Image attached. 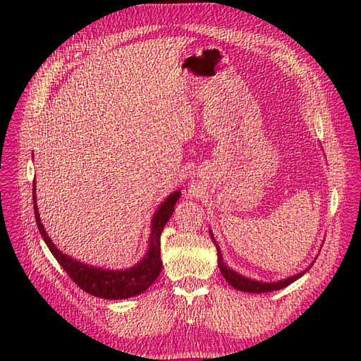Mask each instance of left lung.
I'll return each mask as SVG.
<instances>
[{
    "instance_id": "8db88e82",
    "label": "left lung",
    "mask_w": 361,
    "mask_h": 361,
    "mask_svg": "<svg viewBox=\"0 0 361 361\" xmlns=\"http://www.w3.org/2000/svg\"><path fill=\"white\" fill-rule=\"evenodd\" d=\"M211 233V238L214 241V245L216 248V255H218V268H220L221 274L224 277V280L231 285L232 288L238 289V290H243V292H250V293H265V292H272V290H279V289H283L289 286L290 283H293L295 280H298L300 277H302L305 272H307L310 269V267L314 264V260L312 262V264L302 269L301 272H298V274L295 276H290L288 279H280L277 281H262V280H255V279H250V277H245L243 274H239V272L233 271L231 267L226 265V262H223V255H221V250H220V245L216 244V241L214 239V235H212V231H209Z\"/></svg>"
}]
</instances>
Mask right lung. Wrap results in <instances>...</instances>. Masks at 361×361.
I'll list each match as a JSON object with an SVG mask.
<instances>
[{"mask_svg": "<svg viewBox=\"0 0 361 361\" xmlns=\"http://www.w3.org/2000/svg\"><path fill=\"white\" fill-rule=\"evenodd\" d=\"M180 197V190L173 191L169 194L155 214L152 215L150 220V235L146 255L141 257L135 265L125 269H110L93 267L84 262L75 259L66 253H63L51 241L49 235L47 233L45 226L40 221V214L36 199V180L32 182V203H35V216L39 227V232L43 241L51 250L54 257L57 259L63 269L68 272V276L78 285L82 290L89 292L94 297L104 300H126L130 297L143 293L146 289L154 285L162 269L161 260V233L164 226L170 220L171 214L174 212V206Z\"/></svg>", "mask_w": 361, "mask_h": 361, "instance_id": "add662e5", "label": "right lung"}]
</instances>
